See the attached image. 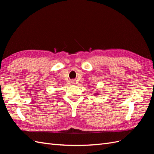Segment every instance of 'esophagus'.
<instances>
[{
	"instance_id": "esophagus-1",
	"label": "esophagus",
	"mask_w": 154,
	"mask_h": 154,
	"mask_svg": "<svg viewBox=\"0 0 154 154\" xmlns=\"http://www.w3.org/2000/svg\"><path fill=\"white\" fill-rule=\"evenodd\" d=\"M76 83V82L75 80H72L71 81V84L72 85H75Z\"/></svg>"
}]
</instances>
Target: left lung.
<instances>
[{
	"label": "left lung",
	"instance_id": "1",
	"mask_svg": "<svg viewBox=\"0 0 154 154\" xmlns=\"http://www.w3.org/2000/svg\"><path fill=\"white\" fill-rule=\"evenodd\" d=\"M98 94H99V92H95L94 94V96H97Z\"/></svg>",
	"mask_w": 154,
	"mask_h": 154
}]
</instances>
